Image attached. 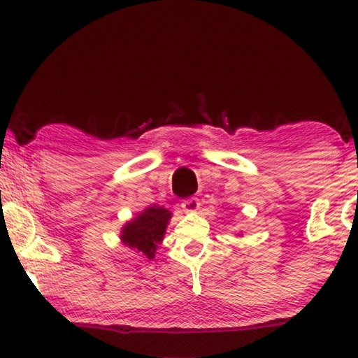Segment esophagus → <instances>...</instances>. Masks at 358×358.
<instances>
[{
	"label": "esophagus",
	"instance_id": "obj_1",
	"mask_svg": "<svg viewBox=\"0 0 358 358\" xmlns=\"http://www.w3.org/2000/svg\"><path fill=\"white\" fill-rule=\"evenodd\" d=\"M182 209H184V212H187V214H195V212H198V209H199V201L196 198L185 199V201L182 203Z\"/></svg>",
	"mask_w": 358,
	"mask_h": 358
}]
</instances>
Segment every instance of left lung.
I'll use <instances>...</instances> for the list:
<instances>
[{"label":"left lung","instance_id":"obj_1","mask_svg":"<svg viewBox=\"0 0 358 358\" xmlns=\"http://www.w3.org/2000/svg\"><path fill=\"white\" fill-rule=\"evenodd\" d=\"M239 236H241V234H239Z\"/></svg>","mask_w":358,"mask_h":358}]
</instances>
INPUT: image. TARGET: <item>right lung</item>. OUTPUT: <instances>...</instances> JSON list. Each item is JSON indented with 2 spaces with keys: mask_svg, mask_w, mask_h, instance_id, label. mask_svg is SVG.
<instances>
[{
  "mask_svg": "<svg viewBox=\"0 0 358 358\" xmlns=\"http://www.w3.org/2000/svg\"><path fill=\"white\" fill-rule=\"evenodd\" d=\"M171 217V212L162 206H149L124 224L119 236L121 242L125 247L135 250V253H140L143 258L154 259Z\"/></svg>",
  "mask_w": 358,
  "mask_h": 358,
  "instance_id": "right-lung-1",
  "label": "right lung"
}]
</instances>
